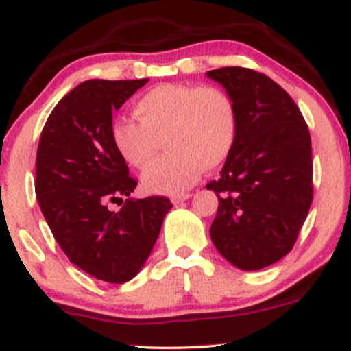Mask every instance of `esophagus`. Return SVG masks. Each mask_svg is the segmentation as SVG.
Wrapping results in <instances>:
<instances>
[{"label":"esophagus","mask_w":351,"mask_h":351,"mask_svg":"<svg viewBox=\"0 0 351 351\" xmlns=\"http://www.w3.org/2000/svg\"><path fill=\"white\" fill-rule=\"evenodd\" d=\"M190 196H191L190 193H177V195L172 196V203H174V204H179V203H182V201L189 199Z\"/></svg>","instance_id":"obj_1"}]
</instances>
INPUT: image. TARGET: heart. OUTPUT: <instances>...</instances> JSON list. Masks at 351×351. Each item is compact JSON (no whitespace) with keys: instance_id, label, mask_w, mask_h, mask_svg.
<instances>
[{"instance_id":"heart-1","label":"heart","mask_w":351,"mask_h":351,"mask_svg":"<svg viewBox=\"0 0 351 351\" xmlns=\"http://www.w3.org/2000/svg\"><path fill=\"white\" fill-rule=\"evenodd\" d=\"M137 121L112 126L114 152L126 165L145 169L156 160L162 141L169 153L143 174L155 193H180L232 153L238 134V110L217 86L165 83L152 88L134 107Z\"/></svg>"}]
</instances>
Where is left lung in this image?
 <instances>
[{"mask_svg":"<svg viewBox=\"0 0 351 351\" xmlns=\"http://www.w3.org/2000/svg\"><path fill=\"white\" fill-rule=\"evenodd\" d=\"M232 95L237 142L217 180L210 239L241 270H261L291 252L313 201L311 138L294 100L267 75L243 66L206 73Z\"/></svg>","mask_w":351,"mask_h":351,"instance_id":"8db88e82","label":"left lung"}]
</instances>
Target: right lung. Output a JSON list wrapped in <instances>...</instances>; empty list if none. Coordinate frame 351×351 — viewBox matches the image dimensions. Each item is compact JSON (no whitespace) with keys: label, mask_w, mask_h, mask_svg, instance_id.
Here are the masks:
<instances>
[{"label":"right lung","mask_w":351,"mask_h":351,"mask_svg":"<svg viewBox=\"0 0 351 351\" xmlns=\"http://www.w3.org/2000/svg\"><path fill=\"white\" fill-rule=\"evenodd\" d=\"M147 81H83L51 112L36 152V198L57 244L81 270L114 285L137 275L172 208L153 195L109 209L137 186L114 152L113 112Z\"/></svg>","instance_id":"add662e5"}]
</instances>
